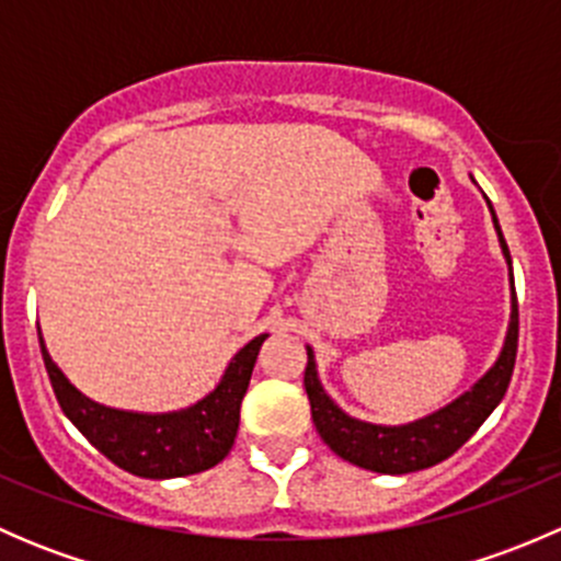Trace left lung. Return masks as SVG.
Listing matches in <instances>:
<instances>
[{
  "label": "left lung",
  "mask_w": 561,
  "mask_h": 561,
  "mask_svg": "<svg viewBox=\"0 0 561 561\" xmlns=\"http://www.w3.org/2000/svg\"><path fill=\"white\" fill-rule=\"evenodd\" d=\"M485 203L491 201L485 197ZM491 219H494V230L500 236L502 254L507 260V271H511V325H507L505 344H502L500 358L494 360L489 371L474 382L467 393L458 396L443 410L432 412V415L421 417V421L404 423V426H380V423H366L358 417L347 415L331 396L322 388L320 377H317V364L312 347H307V371H304V388H307L309 404H312V421L322 443L342 456L344 461L355 463V467L371 469V472L382 474H407L417 472V469L434 467V463L445 461L454 456L480 426L485 417L494 412L511 386L513 366H516V350H518V301H516V282H513V260L507 252L505 236H502L500 219H496L494 208H491Z\"/></svg>",
  "instance_id": "1"
}]
</instances>
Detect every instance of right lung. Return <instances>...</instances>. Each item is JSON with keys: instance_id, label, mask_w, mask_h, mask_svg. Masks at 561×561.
Segmentation results:
<instances>
[{"instance_id": "add662e5", "label": "right lung", "mask_w": 561, "mask_h": 561, "mask_svg": "<svg viewBox=\"0 0 561 561\" xmlns=\"http://www.w3.org/2000/svg\"><path fill=\"white\" fill-rule=\"evenodd\" d=\"M37 336L50 388L72 426L124 472L168 480L217 467L230 454L239 434L241 399L249 388L260 344L268 333L254 336L233 355L211 393L175 412H129L92 401L54 364L43 333L37 331Z\"/></svg>"}]
</instances>
